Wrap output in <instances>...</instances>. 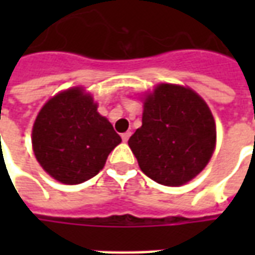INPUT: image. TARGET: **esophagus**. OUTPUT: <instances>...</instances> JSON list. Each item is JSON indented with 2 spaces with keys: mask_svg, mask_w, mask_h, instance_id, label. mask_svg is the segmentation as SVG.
I'll return each mask as SVG.
<instances>
[{
  "mask_svg": "<svg viewBox=\"0 0 255 255\" xmlns=\"http://www.w3.org/2000/svg\"><path fill=\"white\" fill-rule=\"evenodd\" d=\"M129 136H131V132L129 131H127V132H124L122 135V139H123V142H127L128 139H129Z\"/></svg>",
  "mask_w": 255,
  "mask_h": 255,
  "instance_id": "esophagus-1",
  "label": "esophagus"
}]
</instances>
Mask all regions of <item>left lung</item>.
Wrapping results in <instances>:
<instances>
[{
    "mask_svg": "<svg viewBox=\"0 0 255 255\" xmlns=\"http://www.w3.org/2000/svg\"><path fill=\"white\" fill-rule=\"evenodd\" d=\"M128 144L146 176L176 187L208 165L216 147V123L195 91L162 83L146 97L142 127Z\"/></svg>",
    "mask_w": 255,
    "mask_h": 255,
    "instance_id": "left-lung-1",
    "label": "left lung"
}]
</instances>
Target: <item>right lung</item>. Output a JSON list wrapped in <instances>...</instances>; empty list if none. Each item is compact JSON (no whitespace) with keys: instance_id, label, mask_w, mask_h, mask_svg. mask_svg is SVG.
<instances>
[{"instance_id":"obj_1","label":"right lung","mask_w":255,"mask_h":255,"mask_svg":"<svg viewBox=\"0 0 255 255\" xmlns=\"http://www.w3.org/2000/svg\"><path fill=\"white\" fill-rule=\"evenodd\" d=\"M120 142V135L97 112L93 97L82 87L50 98L32 127L36 160L64 184H79L98 175Z\"/></svg>"}]
</instances>
